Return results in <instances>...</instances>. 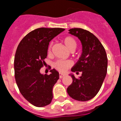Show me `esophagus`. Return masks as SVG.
Returning <instances> with one entry per match:
<instances>
[{
  "label": "esophagus",
  "mask_w": 121,
  "mask_h": 121,
  "mask_svg": "<svg viewBox=\"0 0 121 121\" xmlns=\"http://www.w3.org/2000/svg\"><path fill=\"white\" fill-rule=\"evenodd\" d=\"M64 76H65V74H63V73H60V78H63Z\"/></svg>",
  "instance_id": "esophagus-1"
}]
</instances>
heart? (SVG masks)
Returning <instances> with one entry per match:
<instances>
[{
  "instance_id": "1",
  "label": "heart",
  "mask_w": 121,
  "mask_h": 121,
  "mask_svg": "<svg viewBox=\"0 0 121 121\" xmlns=\"http://www.w3.org/2000/svg\"><path fill=\"white\" fill-rule=\"evenodd\" d=\"M63 43L65 45L67 48L69 50H75L77 46V43L75 40L71 37H65L63 39ZM51 50V46H49L48 47V52H50ZM54 67L55 69H56L60 72H65L67 70L69 69V67H71L72 65V62L70 60H57L54 63Z\"/></svg>"
}]
</instances>
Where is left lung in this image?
I'll list each match as a JSON object with an SVG mask.
<instances>
[{
  "label": "left lung",
  "instance_id": "obj_1",
  "mask_svg": "<svg viewBox=\"0 0 121 121\" xmlns=\"http://www.w3.org/2000/svg\"><path fill=\"white\" fill-rule=\"evenodd\" d=\"M69 31L82 44V54L71 69L73 72H82V75L77 78L71 74L73 82L67 91L73 99L85 102L93 98L100 90L107 74L108 57L102 43L90 31L81 28Z\"/></svg>",
  "mask_w": 121,
  "mask_h": 121
}]
</instances>
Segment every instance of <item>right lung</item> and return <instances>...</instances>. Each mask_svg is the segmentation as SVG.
Wrapping results in <instances>:
<instances>
[{
	"instance_id": "1",
	"label": "right lung",
	"mask_w": 121,
	"mask_h": 121,
	"mask_svg": "<svg viewBox=\"0 0 121 121\" xmlns=\"http://www.w3.org/2000/svg\"><path fill=\"white\" fill-rule=\"evenodd\" d=\"M64 30L36 29L23 37L17 48L14 58L16 82L22 96L36 107L42 108L52 102V89L59 79V73L54 69L50 75H43L40 69L46 63L49 43Z\"/></svg>"
}]
</instances>
